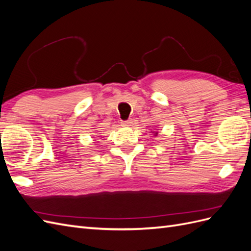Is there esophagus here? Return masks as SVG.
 Returning <instances> with one entry per match:
<instances>
[{"label":"esophagus","mask_w":251,"mask_h":251,"mask_svg":"<svg viewBox=\"0 0 251 251\" xmlns=\"http://www.w3.org/2000/svg\"><path fill=\"white\" fill-rule=\"evenodd\" d=\"M121 124H123V126H130L132 125V121H131V120L123 121V123H121Z\"/></svg>","instance_id":"34e87169"}]
</instances>
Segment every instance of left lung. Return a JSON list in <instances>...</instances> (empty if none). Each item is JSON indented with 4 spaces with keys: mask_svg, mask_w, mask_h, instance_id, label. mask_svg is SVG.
Instances as JSON below:
<instances>
[{
    "mask_svg": "<svg viewBox=\"0 0 251 251\" xmlns=\"http://www.w3.org/2000/svg\"><path fill=\"white\" fill-rule=\"evenodd\" d=\"M151 133H154L155 136H157V134H158V132H151Z\"/></svg>",
    "mask_w": 251,
    "mask_h": 251,
    "instance_id": "left-lung-1",
    "label": "left lung"
}]
</instances>
